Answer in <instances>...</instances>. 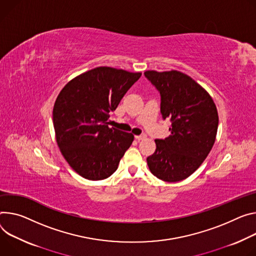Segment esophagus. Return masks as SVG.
I'll return each mask as SVG.
<instances>
[{
	"label": "esophagus",
	"instance_id": "obj_1",
	"mask_svg": "<svg viewBox=\"0 0 256 256\" xmlns=\"http://www.w3.org/2000/svg\"><path fill=\"white\" fill-rule=\"evenodd\" d=\"M146 138H147V134H142L136 136V140H138V141H141V140H145Z\"/></svg>",
	"mask_w": 256,
	"mask_h": 256
}]
</instances>
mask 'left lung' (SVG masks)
Wrapping results in <instances>:
<instances>
[{
  "mask_svg": "<svg viewBox=\"0 0 256 256\" xmlns=\"http://www.w3.org/2000/svg\"><path fill=\"white\" fill-rule=\"evenodd\" d=\"M145 76L158 90L162 118L172 122L170 134L155 140L147 157L150 172L164 182L190 176L205 160L216 141L218 114L210 95L192 78L178 70H148Z\"/></svg>",
  "mask_w": 256,
  "mask_h": 256,
  "instance_id": "left-lung-1",
  "label": "left lung"
}]
</instances>
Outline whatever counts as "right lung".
Listing matches in <instances>:
<instances>
[{"mask_svg":"<svg viewBox=\"0 0 256 256\" xmlns=\"http://www.w3.org/2000/svg\"><path fill=\"white\" fill-rule=\"evenodd\" d=\"M112 67H96L74 78L61 90L53 108L58 147L68 164L82 178H109L134 141V134L108 126L130 88L141 78Z\"/></svg>","mask_w":256,"mask_h":256,"instance_id":"right-lung-1","label":"right lung"}]
</instances>
